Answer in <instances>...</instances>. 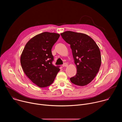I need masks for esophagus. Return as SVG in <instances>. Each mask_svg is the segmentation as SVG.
<instances>
[{"label":"esophagus","instance_id":"esophagus-1","mask_svg":"<svg viewBox=\"0 0 122 122\" xmlns=\"http://www.w3.org/2000/svg\"><path fill=\"white\" fill-rule=\"evenodd\" d=\"M67 66H68V65H67V64L66 63H64V64L62 65V66H63V67H66Z\"/></svg>","mask_w":122,"mask_h":122}]
</instances>
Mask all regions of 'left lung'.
I'll use <instances>...</instances> for the list:
<instances>
[{"instance_id":"1","label":"left lung","mask_w":122,"mask_h":122,"mask_svg":"<svg viewBox=\"0 0 122 122\" xmlns=\"http://www.w3.org/2000/svg\"><path fill=\"white\" fill-rule=\"evenodd\" d=\"M64 40L70 44L75 64L76 75L70 78L73 84L85 86L95 78L101 63L100 51L95 41L87 35L65 31L61 33Z\"/></svg>"}]
</instances>
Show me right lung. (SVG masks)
<instances>
[{"label":"right lung","instance_id":"add662e5","mask_svg":"<svg viewBox=\"0 0 122 122\" xmlns=\"http://www.w3.org/2000/svg\"><path fill=\"white\" fill-rule=\"evenodd\" d=\"M59 37L56 33L38 34L27 42L21 54L20 62L25 73L40 87L50 85L60 71L59 66L52 64L54 57L51 51Z\"/></svg>","mask_w":122,"mask_h":122}]
</instances>
